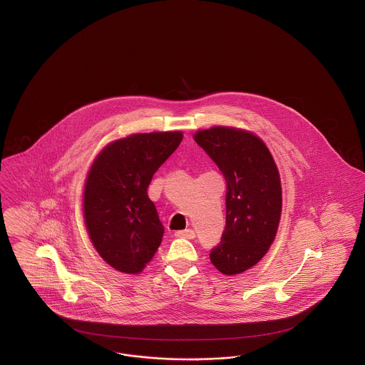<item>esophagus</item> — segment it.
<instances>
[{
    "label": "esophagus",
    "instance_id": "esophagus-1",
    "mask_svg": "<svg viewBox=\"0 0 365 365\" xmlns=\"http://www.w3.org/2000/svg\"><path fill=\"white\" fill-rule=\"evenodd\" d=\"M175 237H178V238H186V240H194V238H195V232H194V230H191V228L180 230V231H176V232H175Z\"/></svg>",
    "mask_w": 365,
    "mask_h": 365
}]
</instances>
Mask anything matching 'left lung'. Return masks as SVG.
<instances>
[{
  "mask_svg": "<svg viewBox=\"0 0 365 365\" xmlns=\"http://www.w3.org/2000/svg\"><path fill=\"white\" fill-rule=\"evenodd\" d=\"M194 140L219 167L227 183L226 227L209 257L225 275L262 259L274 242L282 212L278 168L265 143L230 127L198 131Z\"/></svg>",
  "mask_w": 365,
  "mask_h": 365,
  "instance_id": "1",
  "label": "left lung"
}]
</instances>
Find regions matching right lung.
<instances>
[{"label": "right lung", "instance_id": "1", "mask_svg": "<svg viewBox=\"0 0 365 365\" xmlns=\"http://www.w3.org/2000/svg\"><path fill=\"white\" fill-rule=\"evenodd\" d=\"M180 131L135 134L109 143L94 160L85 186L90 240L110 267L138 274L153 259L164 226L148 187L182 142Z\"/></svg>", "mask_w": 365, "mask_h": 365}]
</instances>
